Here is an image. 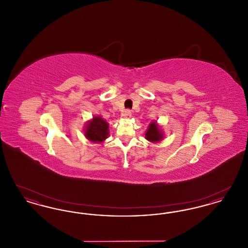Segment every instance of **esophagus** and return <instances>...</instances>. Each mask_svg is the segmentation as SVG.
Here are the masks:
<instances>
[{
    "mask_svg": "<svg viewBox=\"0 0 248 248\" xmlns=\"http://www.w3.org/2000/svg\"><path fill=\"white\" fill-rule=\"evenodd\" d=\"M123 116H124V118H131V116H132V112H131V110H130V109H125V110H124V112L123 113Z\"/></svg>",
    "mask_w": 248,
    "mask_h": 248,
    "instance_id": "1",
    "label": "esophagus"
}]
</instances>
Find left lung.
Masks as SVG:
<instances>
[{
    "mask_svg": "<svg viewBox=\"0 0 248 248\" xmlns=\"http://www.w3.org/2000/svg\"><path fill=\"white\" fill-rule=\"evenodd\" d=\"M163 139V135L158 129V126L155 123H152L146 132V140L149 141H160Z\"/></svg>",
    "mask_w": 248,
    "mask_h": 248,
    "instance_id": "1",
    "label": "left lung"
}]
</instances>
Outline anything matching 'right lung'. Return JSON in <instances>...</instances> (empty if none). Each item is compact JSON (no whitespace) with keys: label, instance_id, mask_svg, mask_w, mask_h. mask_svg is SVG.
Wrapping results in <instances>:
<instances>
[{"label":"right lung","instance_id":"add662e5","mask_svg":"<svg viewBox=\"0 0 248 248\" xmlns=\"http://www.w3.org/2000/svg\"><path fill=\"white\" fill-rule=\"evenodd\" d=\"M108 124L101 117H94L87 124L85 130V137L93 142L105 140L108 136Z\"/></svg>","mask_w":248,"mask_h":248}]
</instances>
